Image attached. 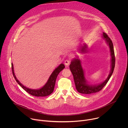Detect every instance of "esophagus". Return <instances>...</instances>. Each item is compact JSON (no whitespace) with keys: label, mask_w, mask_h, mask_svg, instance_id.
I'll return each instance as SVG.
<instances>
[{"label":"esophagus","mask_w":128,"mask_h":128,"mask_svg":"<svg viewBox=\"0 0 128 128\" xmlns=\"http://www.w3.org/2000/svg\"><path fill=\"white\" fill-rule=\"evenodd\" d=\"M70 63V60H68V59L66 60L65 61V62H64L65 65L66 66H67L69 65Z\"/></svg>","instance_id":"1"}]
</instances>
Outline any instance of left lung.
<instances>
[{
	"label": "left lung",
	"instance_id": "obj_1",
	"mask_svg": "<svg viewBox=\"0 0 128 128\" xmlns=\"http://www.w3.org/2000/svg\"><path fill=\"white\" fill-rule=\"evenodd\" d=\"M102 36L104 39L105 40L106 43L108 44L109 48H110V54L112 57L111 70L110 74L108 75L106 80L101 84L98 85L88 84H87V82L84 77V71L82 69L80 60L78 58H74L71 62V64L69 65V68L73 76H74L76 88L78 92L80 93L84 94H90L99 92L106 84L114 72L115 67L116 60L113 44L112 40L108 37L107 34L103 32ZM86 48L87 46L86 44H84V46L81 48L82 52H86Z\"/></svg>",
	"mask_w": 128,
	"mask_h": 128
}]
</instances>
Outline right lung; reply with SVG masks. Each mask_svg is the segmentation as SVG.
<instances>
[{
    "label": "right lung",
    "instance_id": "obj_1",
    "mask_svg": "<svg viewBox=\"0 0 128 128\" xmlns=\"http://www.w3.org/2000/svg\"><path fill=\"white\" fill-rule=\"evenodd\" d=\"M65 68V66L63 64H61L58 67H57L54 71L52 72V74L50 76L48 82L45 84V85L40 88V89L38 90H34L28 88L24 86H23L18 80H17L14 74V67L13 64L12 63V74L14 79L16 80V82H18L25 90L29 93V94L36 96V97H44L48 96L49 95L51 94L54 91V85H55L56 80L58 75L59 73Z\"/></svg>",
    "mask_w": 128,
    "mask_h": 128
}]
</instances>
